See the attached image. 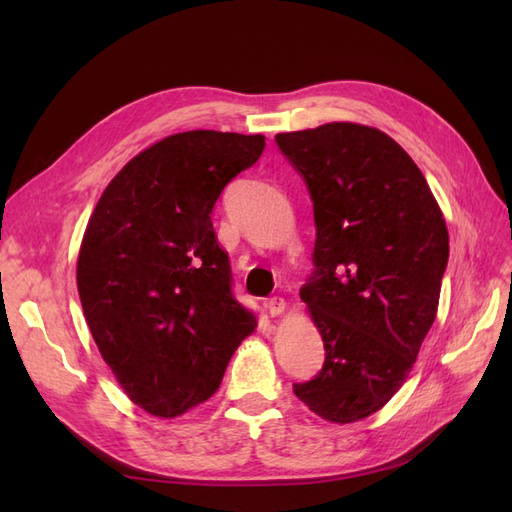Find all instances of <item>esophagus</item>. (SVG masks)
I'll use <instances>...</instances> for the list:
<instances>
[{
	"label": "esophagus",
	"instance_id": "1",
	"mask_svg": "<svg viewBox=\"0 0 512 512\" xmlns=\"http://www.w3.org/2000/svg\"><path fill=\"white\" fill-rule=\"evenodd\" d=\"M265 307H267V312H269L271 316H280V314H284L286 301H284L282 297H271V299L265 303Z\"/></svg>",
	"mask_w": 512,
	"mask_h": 512
}]
</instances>
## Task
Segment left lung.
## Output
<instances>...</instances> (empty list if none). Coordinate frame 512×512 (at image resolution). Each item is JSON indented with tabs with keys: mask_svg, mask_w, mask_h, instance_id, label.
<instances>
[{
	"mask_svg": "<svg viewBox=\"0 0 512 512\" xmlns=\"http://www.w3.org/2000/svg\"><path fill=\"white\" fill-rule=\"evenodd\" d=\"M275 143L314 203L301 299L327 352L292 391L324 421H361L399 391L436 320L448 230L423 173L384 132L335 121Z\"/></svg>",
	"mask_w": 512,
	"mask_h": 512,
	"instance_id": "8db88e82",
	"label": "left lung"
}]
</instances>
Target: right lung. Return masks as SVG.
Returning <instances> with one entry per match:
<instances>
[{"label":"right lung","instance_id":"right-lung-1","mask_svg":"<svg viewBox=\"0 0 512 512\" xmlns=\"http://www.w3.org/2000/svg\"><path fill=\"white\" fill-rule=\"evenodd\" d=\"M262 149V134L166 136L119 170L91 213L76 265L83 312L121 389L149 414L207 401L256 327L232 297L211 213Z\"/></svg>","mask_w":512,"mask_h":512}]
</instances>
